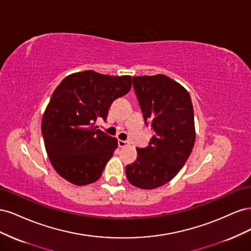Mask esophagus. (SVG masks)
I'll return each instance as SVG.
<instances>
[{"label": "esophagus", "instance_id": "obj_1", "mask_svg": "<svg viewBox=\"0 0 251 251\" xmlns=\"http://www.w3.org/2000/svg\"><path fill=\"white\" fill-rule=\"evenodd\" d=\"M128 141H126V140H121V139H119L118 140V146H119V148H125V147H126V146H128Z\"/></svg>", "mask_w": 251, "mask_h": 251}]
</instances>
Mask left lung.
I'll return each mask as SVG.
<instances>
[{
	"label": "left lung",
	"mask_w": 251,
	"mask_h": 251,
	"mask_svg": "<svg viewBox=\"0 0 251 251\" xmlns=\"http://www.w3.org/2000/svg\"><path fill=\"white\" fill-rule=\"evenodd\" d=\"M133 86L154 136L149 147L136 149L137 159L126 165V175L132 185L154 189L176 176L192 153L193 103L186 89L164 74L134 76Z\"/></svg>",
	"instance_id": "obj_1"
}]
</instances>
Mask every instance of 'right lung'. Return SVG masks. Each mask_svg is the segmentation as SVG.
Listing matches in <instances>:
<instances>
[{
  "label": "right lung",
  "instance_id": "add662e5",
  "mask_svg": "<svg viewBox=\"0 0 251 251\" xmlns=\"http://www.w3.org/2000/svg\"><path fill=\"white\" fill-rule=\"evenodd\" d=\"M132 86L130 75L111 76L93 70L68 75L52 93L42 119L48 158L60 177L75 185L100 178L118 147L115 137L97 130L98 117Z\"/></svg>",
  "mask_w": 251,
  "mask_h": 251
}]
</instances>
